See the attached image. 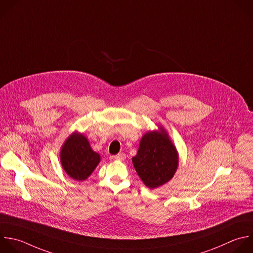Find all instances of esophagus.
I'll return each mask as SVG.
<instances>
[{"instance_id":"1","label":"esophagus","mask_w":253,"mask_h":253,"mask_svg":"<svg viewBox=\"0 0 253 253\" xmlns=\"http://www.w3.org/2000/svg\"><path fill=\"white\" fill-rule=\"evenodd\" d=\"M125 158H126V155H125L124 153H119V154H117V155H115V156L112 157V159L118 160V161H124Z\"/></svg>"}]
</instances>
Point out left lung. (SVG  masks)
Here are the masks:
<instances>
[{"instance_id": "obj_1", "label": "left lung", "mask_w": 253, "mask_h": 253, "mask_svg": "<svg viewBox=\"0 0 253 253\" xmlns=\"http://www.w3.org/2000/svg\"><path fill=\"white\" fill-rule=\"evenodd\" d=\"M132 162L143 183L155 189L173 178L178 168V154L166 131L161 129L143 136Z\"/></svg>"}]
</instances>
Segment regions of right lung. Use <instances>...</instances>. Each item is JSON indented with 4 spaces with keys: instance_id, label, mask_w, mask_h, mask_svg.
<instances>
[{
    "instance_id": "obj_1",
    "label": "right lung",
    "mask_w": 253,
    "mask_h": 253,
    "mask_svg": "<svg viewBox=\"0 0 253 253\" xmlns=\"http://www.w3.org/2000/svg\"><path fill=\"white\" fill-rule=\"evenodd\" d=\"M60 160L64 171L71 179L84 181L94 171L100 156L92 151L85 137L73 133L62 146Z\"/></svg>"
}]
</instances>
